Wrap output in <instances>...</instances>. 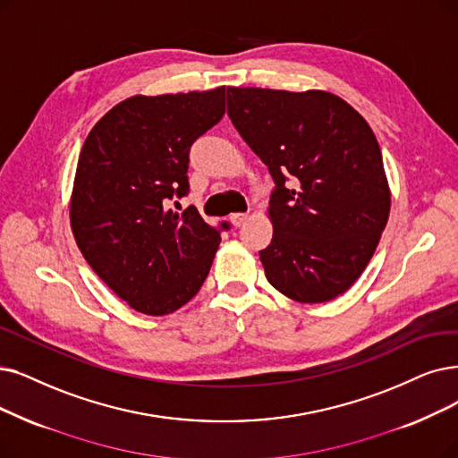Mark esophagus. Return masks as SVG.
<instances>
[{"label": "esophagus", "instance_id": "esophagus-1", "mask_svg": "<svg viewBox=\"0 0 458 458\" xmlns=\"http://www.w3.org/2000/svg\"><path fill=\"white\" fill-rule=\"evenodd\" d=\"M248 219V214H244V212H236V214H231V224L234 225V227H241L244 222Z\"/></svg>", "mask_w": 458, "mask_h": 458}]
</instances>
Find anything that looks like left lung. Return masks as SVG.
<instances>
[{"mask_svg": "<svg viewBox=\"0 0 458 458\" xmlns=\"http://www.w3.org/2000/svg\"><path fill=\"white\" fill-rule=\"evenodd\" d=\"M227 114L276 184L259 251L267 280L297 302L336 299L367 268L391 210L370 125L321 89L227 88Z\"/></svg>", "mask_w": 458, "mask_h": 458, "instance_id": "left-lung-1", "label": "left lung"}]
</instances>
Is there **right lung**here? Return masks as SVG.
<instances>
[{
    "label": "right lung",
    "instance_id": "add662e5",
    "mask_svg": "<svg viewBox=\"0 0 458 458\" xmlns=\"http://www.w3.org/2000/svg\"><path fill=\"white\" fill-rule=\"evenodd\" d=\"M225 114V86L133 96L91 130L77 163L71 229L98 276L146 316L173 314L203 285L219 231L195 207L173 212L190 191L191 144Z\"/></svg>",
    "mask_w": 458,
    "mask_h": 458
}]
</instances>
